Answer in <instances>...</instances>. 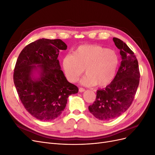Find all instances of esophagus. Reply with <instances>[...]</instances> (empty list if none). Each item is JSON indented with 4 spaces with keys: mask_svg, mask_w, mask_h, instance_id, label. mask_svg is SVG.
I'll return each instance as SVG.
<instances>
[{
    "mask_svg": "<svg viewBox=\"0 0 155 155\" xmlns=\"http://www.w3.org/2000/svg\"><path fill=\"white\" fill-rule=\"evenodd\" d=\"M85 91V90L83 88H79V92H84Z\"/></svg>",
    "mask_w": 155,
    "mask_h": 155,
    "instance_id": "1",
    "label": "esophagus"
}]
</instances>
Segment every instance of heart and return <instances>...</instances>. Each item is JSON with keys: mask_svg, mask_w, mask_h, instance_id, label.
<instances>
[{"mask_svg": "<svg viewBox=\"0 0 155 155\" xmlns=\"http://www.w3.org/2000/svg\"><path fill=\"white\" fill-rule=\"evenodd\" d=\"M63 68L68 80L76 82L85 69L86 76L81 81L88 87H104L113 81L119 64V57L113 50L100 45H83L78 46L73 54L63 59Z\"/></svg>", "mask_w": 155, "mask_h": 155, "instance_id": "1", "label": "heart"}]
</instances>
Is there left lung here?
Masks as SVG:
<instances>
[{"mask_svg":"<svg viewBox=\"0 0 155 155\" xmlns=\"http://www.w3.org/2000/svg\"><path fill=\"white\" fill-rule=\"evenodd\" d=\"M113 41L120 51L121 61L115 78L104 89L97 90L96 99L88 110L96 118L108 121L120 116L132 104L140 82L138 60L120 39Z\"/></svg>","mask_w":155,"mask_h":155,"instance_id":"left-lung-1","label":"left lung"}]
</instances>
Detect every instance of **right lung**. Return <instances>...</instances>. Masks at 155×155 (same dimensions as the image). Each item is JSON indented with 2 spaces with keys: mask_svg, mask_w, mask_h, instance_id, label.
Returning <instances> with one entry per match:
<instances>
[{
  "mask_svg": "<svg viewBox=\"0 0 155 155\" xmlns=\"http://www.w3.org/2000/svg\"><path fill=\"white\" fill-rule=\"evenodd\" d=\"M67 48L61 39H40L25 46L18 55L14 84L25 109L37 120L58 118L68 96L78 92V87L65 78L58 59L59 50ZM35 71L37 77L34 76Z\"/></svg>",
  "mask_w": 155,
  "mask_h": 155,
  "instance_id": "add662e5",
  "label": "right lung"
}]
</instances>
